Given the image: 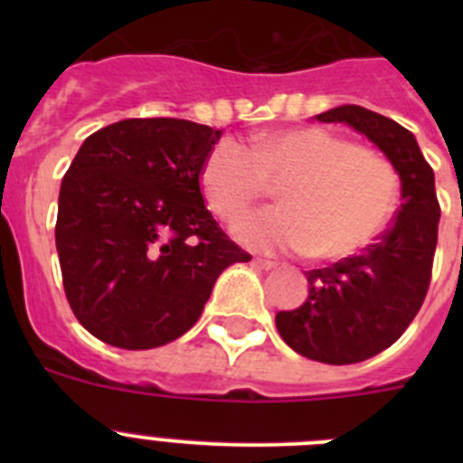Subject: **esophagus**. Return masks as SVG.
Instances as JSON below:
<instances>
[{"mask_svg":"<svg viewBox=\"0 0 463 463\" xmlns=\"http://www.w3.org/2000/svg\"><path fill=\"white\" fill-rule=\"evenodd\" d=\"M252 264H255V267H260V269H264V271H271V269H276V267H278L276 261H271V260H261V257H255V260H252Z\"/></svg>","mask_w":463,"mask_h":463,"instance_id":"1","label":"esophagus"}]
</instances>
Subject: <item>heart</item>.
Wrapping results in <instances>:
<instances>
[{"instance_id":"obj_1","label":"heart","mask_w":463,"mask_h":463,"mask_svg":"<svg viewBox=\"0 0 463 463\" xmlns=\"http://www.w3.org/2000/svg\"><path fill=\"white\" fill-rule=\"evenodd\" d=\"M202 187L211 211L227 222L278 187L282 206L236 222V239L252 250L341 261L383 234L401 178L375 150L322 127H294L260 134L252 148L218 141L203 159Z\"/></svg>"}]
</instances>
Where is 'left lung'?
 <instances>
[{
    "instance_id": "8db88e82",
    "label": "left lung",
    "mask_w": 463,
    "mask_h": 463,
    "mask_svg": "<svg viewBox=\"0 0 463 463\" xmlns=\"http://www.w3.org/2000/svg\"><path fill=\"white\" fill-rule=\"evenodd\" d=\"M315 118L366 134L399 171L403 199L375 243L362 255L306 273L308 298L276 315L282 341L294 353L341 366L383 353L415 320L431 282L440 206L433 169L406 127L354 104Z\"/></svg>"
}]
</instances>
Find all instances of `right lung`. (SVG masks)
<instances>
[{
    "mask_svg": "<svg viewBox=\"0 0 463 463\" xmlns=\"http://www.w3.org/2000/svg\"><path fill=\"white\" fill-rule=\"evenodd\" d=\"M220 137L129 118L83 141L60 187L55 245L69 306L94 338L122 350L175 341L220 273L250 260L203 203L202 166Z\"/></svg>",
    "mask_w": 463,
    "mask_h": 463,
    "instance_id": "1",
    "label": "right lung"
}]
</instances>
